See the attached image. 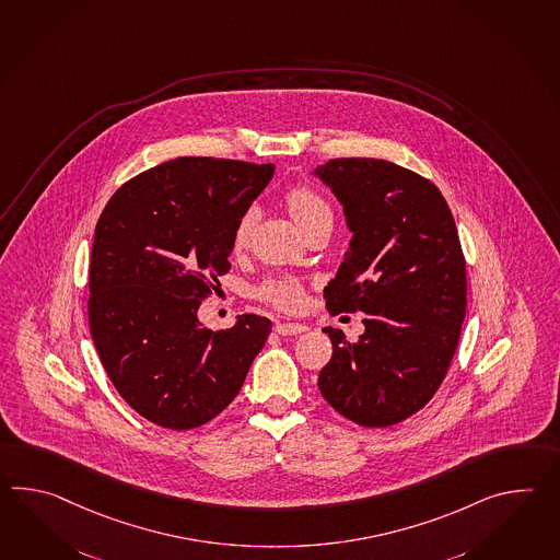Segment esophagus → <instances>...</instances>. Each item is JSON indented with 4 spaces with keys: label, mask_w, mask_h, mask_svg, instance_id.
Returning a JSON list of instances; mask_svg holds the SVG:
<instances>
[{
    "label": "esophagus",
    "mask_w": 560,
    "mask_h": 560,
    "mask_svg": "<svg viewBox=\"0 0 560 560\" xmlns=\"http://www.w3.org/2000/svg\"><path fill=\"white\" fill-rule=\"evenodd\" d=\"M275 331H277L279 336H298V334H303V331H307V325L277 324L275 325Z\"/></svg>",
    "instance_id": "esophagus-1"
}]
</instances>
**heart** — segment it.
<instances>
[{
	"label": "heart",
	"mask_w": 560,
	"mask_h": 560,
	"mask_svg": "<svg viewBox=\"0 0 560 560\" xmlns=\"http://www.w3.org/2000/svg\"><path fill=\"white\" fill-rule=\"evenodd\" d=\"M287 207L295 223L301 226V231L310 229L311 224L322 223V221H331L334 223V211L331 205L322 197L317 190H313L305 185H298L287 192ZM259 219L257 207H249L241 212L236 219L235 229H233V249H245L249 245L253 229ZM261 295L269 299L275 307L279 310L293 311L301 307L303 303V287L295 279H275L267 285H262Z\"/></svg>",
	"instance_id": "1"
}]
</instances>
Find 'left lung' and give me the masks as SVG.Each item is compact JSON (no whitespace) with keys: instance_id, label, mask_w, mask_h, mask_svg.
Returning a JSON list of instances; mask_svg holds the SVG:
<instances>
[{"instance_id":"obj_1","label":"left lung","mask_w":560,"mask_h":560,"mask_svg":"<svg viewBox=\"0 0 560 560\" xmlns=\"http://www.w3.org/2000/svg\"><path fill=\"white\" fill-rule=\"evenodd\" d=\"M343 205L349 249L327 283L329 313L363 311L319 392L343 418L386 428L422 410L446 377L466 313V261L452 211L420 174L380 159H334L313 171Z\"/></svg>"}]
</instances>
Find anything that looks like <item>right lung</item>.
Masks as SVG:
<instances>
[{
	"instance_id": "1",
	"label": "right lung",
	"mask_w": 560,
	"mask_h": 560,
	"mask_svg": "<svg viewBox=\"0 0 560 560\" xmlns=\"http://www.w3.org/2000/svg\"><path fill=\"white\" fill-rule=\"evenodd\" d=\"M273 173V164L174 159L130 178L100 214L90 331L116 392L149 422H211L271 334V322L253 313L211 331L197 311L231 269L236 219Z\"/></svg>"
}]
</instances>
